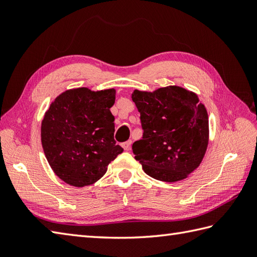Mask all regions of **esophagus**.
Segmentation results:
<instances>
[{
  "label": "esophagus",
  "mask_w": 257,
  "mask_h": 257,
  "mask_svg": "<svg viewBox=\"0 0 257 257\" xmlns=\"http://www.w3.org/2000/svg\"><path fill=\"white\" fill-rule=\"evenodd\" d=\"M132 144H133L132 140L125 141V143L122 144V148H123L125 151H128V150H130V148H132Z\"/></svg>",
  "instance_id": "obj_1"
}]
</instances>
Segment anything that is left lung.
Masks as SVG:
<instances>
[{
  "label": "left lung",
  "mask_w": 257,
  "mask_h": 257,
  "mask_svg": "<svg viewBox=\"0 0 257 257\" xmlns=\"http://www.w3.org/2000/svg\"><path fill=\"white\" fill-rule=\"evenodd\" d=\"M143 139L133 144L135 159L156 180L177 182L200 166L209 145V116L195 92L180 86L135 89Z\"/></svg>",
  "instance_id": "left-lung-1"
}]
</instances>
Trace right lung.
<instances>
[{
	"label": "right lung",
	"instance_id": "right-lung-1",
	"mask_svg": "<svg viewBox=\"0 0 257 257\" xmlns=\"http://www.w3.org/2000/svg\"><path fill=\"white\" fill-rule=\"evenodd\" d=\"M114 100L113 88L80 87L62 92L46 110L41 125L43 150L65 183L76 188L94 184L123 151L113 139Z\"/></svg>",
	"mask_w": 257,
	"mask_h": 257
}]
</instances>
